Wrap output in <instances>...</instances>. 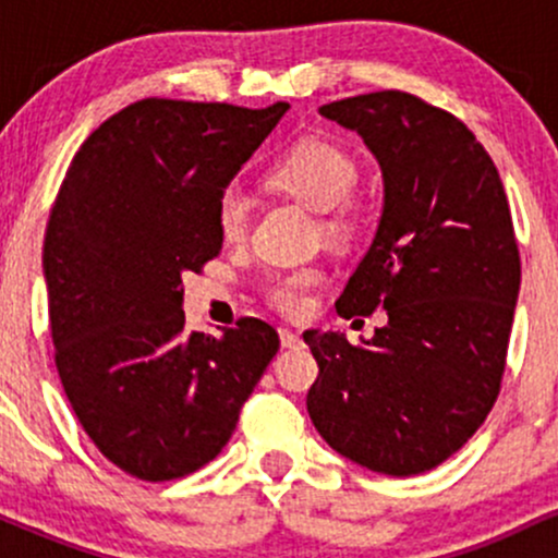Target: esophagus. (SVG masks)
Segmentation results:
<instances>
[{
	"instance_id": "34e87169",
	"label": "esophagus",
	"mask_w": 558,
	"mask_h": 558,
	"mask_svg": "<svg viewBox=\"0 0 558 558\" xmlns=\"http://www.w3.org/2000/svg\"><path fill=\"white\" fill-rule=\"evenodd\" d=\"M278 336H280V345H283V349H296V345L301 343V336L293 328H288V325H283V328L278 330Z\"/></svg>"
}]
</instances>
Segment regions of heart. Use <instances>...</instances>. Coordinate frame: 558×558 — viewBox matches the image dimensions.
Masks as SVG:
<instances>
[{
    "instance_id": "b5f03b06",
    "label": "heart",
    "mask_w": 558,
    "mask_h": 558,
    "mask_svg": "<svg viewBox=\"0 0 558 558\" xmlns=\"http://www.w3.org/2000/svg\"><path fill=\"white\" fill-rule=\"evenodd\" d=\"M360 181V168L343 146L325 138H306L286 151L270 168V183L286 191L315 213H332L349 202L351 191ZM217 228L226 241H241L248 230V196L241 185L230 183L217 198ZM328 233H343L349 228L345 215H336L325 222ZM323 283L319 267L304 265L272 272L265 283L267 299L288 315L310 310L312 291Z\"/></svg>"
}]
</instances>
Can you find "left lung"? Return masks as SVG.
<instances>
[{
    "label": "left lung",
    "instance_id": "obj_1",
    "mask_svg": "<svg viewBox=\"0 0 558 558\" xmlns=\"http://www.w3.org/2000/svg\"><path fill=\"white\" fill-rule=\"evenodd\" d=\"M360 133L383 172L375 239L341 317L388 323L362 345L306 330L319 375L306 412L330 448L393 477L446 462L501 390L520 296V248L496 165L462 120L403 92L319 107Z\"/></svg>",
    "mask_w": 558,
    "mask_h": 558
}]
</instances>
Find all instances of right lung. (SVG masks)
Masks as SVG:
<instances>
[{"instance_id":"obj_1","label":"right lung","mask_w":558,"mask_h":558,"mask_svg":"<svg viewBox=\"0 0 558 558\" xmlns=\"http://www.w3.org/2000/svg\"><path fill=\"white\" fill-rule=\"evenodd\" d=\"M286 110L141 99L70 162L44 235L54 362L83 430L128 475L213 462L278 354L257 317L185 330L183 272L220 254L217 198Z\"/></svg>"}]
</instances>
